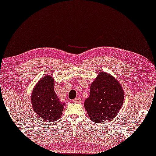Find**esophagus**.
Instances as JSON below:
<instances>
[{
  "mask_svg": "<svg viewBox=\"0 0 156 156\" xmlns=\"http://www.w3.org/2000/svg\"><path fill=\"white\" fill-rule=\"evenodd\" d=\"M73 102H76V103H80L81 102V99H80V98H75V99L73 100Z\"/></svg>",
  "mask_w": 156,
  "mask_h": 156,
  "instance_id": "esophagus-1",
  "label": "esophagus"
}]
</instances>
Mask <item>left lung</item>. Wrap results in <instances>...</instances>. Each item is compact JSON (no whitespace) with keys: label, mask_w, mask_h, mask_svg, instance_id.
I'll return each instance as SVG.
<instances>
[{"label":"left lung","mask_w":156,"mask_h":156,"mask_svg":"<svg viewBox=\"0 0 156 156\" xmlns=\"http://www.w3.org/2000/svg\"><path fill=\"white\" fill-rule=\"evenodd\" d=\"M124 96L119 83L109 74L101 72L92 83L84 106L91 120L102 123L116 117L122 106Z\"/></svg>","instance_id":"8db88e82"}]
</instances>
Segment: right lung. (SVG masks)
Here are the masks:
<instances>
[{"label": "right lung", "instance_id": "obj_1", "mask_svg": "<svg viewBox=\"0 0 156 156\" xmlns=\"http://www.w3.org/2000/svg\"><path fill=\"white\" fill-rule=\"evenodd\" d=\"M54 79L46 76L37 83L31 99L34 111L43 120L54 122L61 115L64 103L60 102L54 90Z\"/></svg>", "mask_w": 156, "mask_h": 156}]
</instances>
